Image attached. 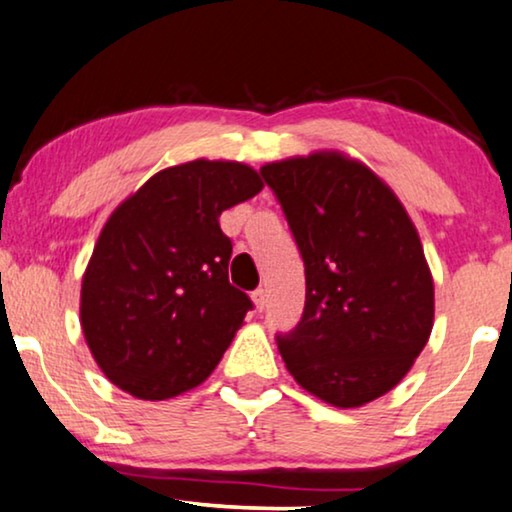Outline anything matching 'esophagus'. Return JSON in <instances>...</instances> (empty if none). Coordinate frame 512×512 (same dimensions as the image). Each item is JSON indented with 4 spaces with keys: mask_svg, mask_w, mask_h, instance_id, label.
Returning a JSON list of instances; mask_svg holds the SVG:
<instances>
[{
    "mask_svg": "<svg viewBox=\"0 0 512 512\" xmlns=\"http://www.w3.org/2000/svg\"><path fill=\"white\" fill-rule=\"evenodd\" d=\"M252 302H255V309L257 311H264V304H267V292H264L262 288L252 292Z\"/></svg>",
    "mask_w": 512,
    "mask_h": 512,
    "instance_id": "obj_1",
    "label": "esophagus"
}]
</instances>
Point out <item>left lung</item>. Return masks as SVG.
Wrapping results in <instances>:
<instances>
[{
    "label": "left lung",
    "instance_id": "left-lung-1",
    "mask_svg": "<svg viewBox=\"0 0 512 512\" xmlns=\"http://www.w3.org/2000/svg\"><path fill=\"white\" fill-rule=\"evenodd\" d=\"M302 252L306 304L278 335L285 367L332 407H363L400 384L431 337L433 276L403 203L335 149L264 163Z\"/></svg>",
    "mask_w": 512,
    "mask_h": 512
}]
</instances>
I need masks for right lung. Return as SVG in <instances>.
Instances as JSON below:
<instances>
[{
    "label": "right lung",
    "mask_w": 512,
    "mask_h": 512,
    "mask_svg": "<svg viewBox=\"0 0 512 512\" xmlns=\"http://www.w3.org/2000/svg\"><path fill=\"white\" fill-rule=\"evenodd\" d=\"M262 187L245 163L196 159L159 170L114 208L79 302L88 349L114 386L168 400L210 377L252 309L229 283L220 215Z\"/></svg>",
    "instance_id": "1"
}]
</instances>
